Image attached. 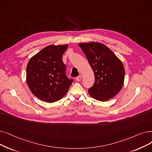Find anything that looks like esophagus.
<instances>
[{"label":"esophagus","mask_w":152,"mask_h":152,"mask_svg":"<svg viewBox=\"0 0 152 152\" xmlns=\"http://www.w3.org/2000/svg\"><path fill=\"white\" fill-rule=\"evenodd\" d=\"M81 80V75L78 76L77 77H76V80L77 81H80Z\"/></svg>","instance_id":"1"}]
</instances>
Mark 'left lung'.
<instances>
[{"instance_id":"obj_1","label":"left lung","mask_w":152,"mask_h":152,"mask_svg":"<svg viewBox=\"0 0 152 152\" xmlns=\"http://www.w3.org/2000/svg\"><path fill=\"white\" fill-rule=\"evenodd\" d=\"M93 70L95 81L89 88L95 99L106 101L117 95L124 84L125 69L121 61L106 46L97 42L79 44Z\"/></svg>"}]
</instances>
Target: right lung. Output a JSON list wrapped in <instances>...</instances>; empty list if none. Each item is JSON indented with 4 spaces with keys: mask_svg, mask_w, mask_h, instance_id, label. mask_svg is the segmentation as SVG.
Segmentation results:
<instances>
[{
    "mask_svg": "<svg viewBox=\"0 0 152 152\" xmlns=\"http://www.w3.org/2000/svg\"><path fill=\"white\" fill-rule=\"evenodd\" d=\"M68 45H50L30 58L27 66V82L36 97L47 102L58 101L66 94L72 79L66 75L62 56Z\"/></svg>",
    "mask_w": 152,
    "mask_h": 152,
    "instance_id": "right-lung-1",
    "label": "right lung"
}]
</instances>
